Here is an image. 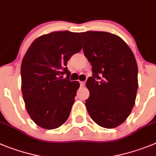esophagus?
I'll list each match as a JSON object with an SVG mask.
<instances>
[{"label":"esophagus","mask_w":156,"mask_h":156,"mask_svg":"<svg viewBox=\"0 0 156 156\" xmlns=\"http://www.w3.org/2000/svg\"><path fill=\"white\" fill-rule=\"evenodd\" d=\"M80 84L81 87H84V86H85V82H84V81H80Z\"/></svg>","instance_id":"1"}]
</instances>
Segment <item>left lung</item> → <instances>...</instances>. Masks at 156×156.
Masks as SVG:
<instances>
[{"instance_id": "8db88e82", "label": "left lung", "mask_w": 156, "mask_h": 156, "mask_svg": "<svg viewBox=\"0 0 156 156\" xmlns=\"http://www.w3.org/2000/svg\"><path fill=\"white\" fill-rule=\"evenodd\" d=\"M83 53L92 66L86 86V107L93 121L105 128H116L133 108L138 90L135 55L119 36L106 31H86Z\"/></svg>"}]
</instances>
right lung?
<instances>
[{
  "label": "right lung",
  "mask_w": 156,
  "mask_h": 156,
  "mask_svg": "<svg viewBox=\"0 0 156 156\" xmlns=\"http://www.w3.org/2000/svg\"><path fill=\"white\" fill-rule=\"evenodd\" d=\"M81 49L80 33L54 31L36 38L23 58V98L30 118L41 128L55 129L68 119L80 83L69 80L67 62Z\"/></svg>",
  "instance_id": "add662e5"
}]
</instances>
